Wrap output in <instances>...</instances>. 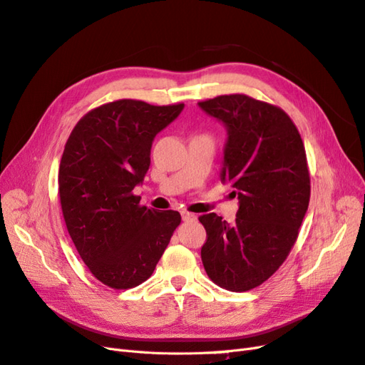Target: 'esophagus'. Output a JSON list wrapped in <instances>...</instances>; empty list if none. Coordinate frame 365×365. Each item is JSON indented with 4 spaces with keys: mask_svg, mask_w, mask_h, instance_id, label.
Masks as SVG:
<instances>
[{
    "mask_svg": "<svg viewBox=\"0 0 365 365\" xmlns=\"http://www.w3.org/2000/svg\"><path fill=\"white\" fill-rule=\"evenodd\" d=\"M181 217H182V220H185V222H193V220H196V216L189 212H182Z\"/></svg>",
    "mask_w": 365,
    "mask_h": 365,
    "instance_id": "esophagus-1",
    "label": "esophagus"
}]
</instances>
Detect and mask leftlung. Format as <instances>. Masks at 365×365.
I'll return each instance as SVG.
<instances>
[{
  "mask_svg": "<svg viewBox=\"0 0 365 365\" xmlns=\"http://www.w3.org/2000/svg\"><path fill=\"white\" fill-rule=\"evenodd\" d=\"M228 130L220 180L239 197L233 225L200 216L207 231L201 259L213 283L233 292L257 288L277 271L298 237L311 197L300 132L282 108L247 94L200 102Z\"/></svg>",
  "mask_w": 365,
  "mask_h": 365,
  "instance_id": "1",
  "label": "left lung"
}]
</instances>
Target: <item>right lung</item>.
I'll use <instances>...</instances> for the list:
<instances>
[{
    "label": "right lung",
    "mask_w": 365,
    "mask_h": 365,
    "mask_svg": "<svg viewBox=\"0 0 365 365\" xmlns=\"http://www.w3.org/2000/svg\"><path fill=\"white\" fill-rule=\"evenodd\" d=\"M182 108L109 102L88 111L65 143L59 165L65 225L88 269L113 289L146 282L181 222L175 210L140 205L132 190L149 169L153 137Z\"/></svg>",
    "instance_id": "obj_1"
}]
</instances>
